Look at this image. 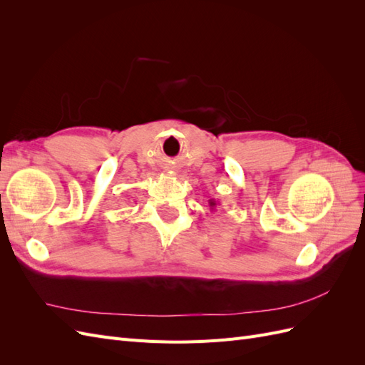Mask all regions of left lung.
<instances>
[{
    "label": "left lung",
    "instance_id": "obj_1",
    "mask_svg": "<svg viewBox=\"0 0 365 365\" xmlns=\"http://www.w3.org/2000/svg\"><path fill=\"white\" fill-rule=\"evenodd\" d=\"M217 201H215V200H210L208 201V205H210V210H212V212H215V210H216V207H217Z\"/></svg>",
    "mask_w": 365,
    "mask_h": 365
}]
</instances>
